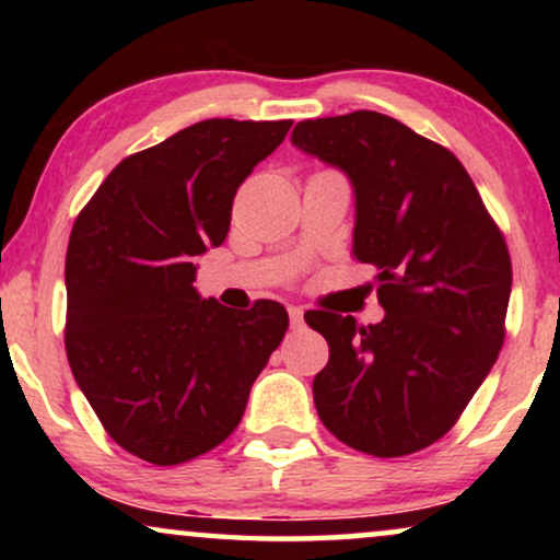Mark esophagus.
Returning a JSON list of instances; mask_svg holds the SVG:
<instances>
[{
  "label": "esophagus",
  "mask_w": 560,
  "mask_h": 560,
  "mask_svg": "<svg viewBox=\"0 0 560 560\" xmlns=\"http://www.w3.org/2000/svg\"><path fill=\"white\" fill-rule=\"evenodd\" d=\"M288 316H290V326H293V328L303 326V308H298V305H290Z\"/></svg>",
  "instance_id": "obj_1"
}]
</instances>
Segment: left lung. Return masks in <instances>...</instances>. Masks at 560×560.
Instances as JSON below:
<instances>
[{
    "label": "left lung",
    "mask_w": 560,
    "mask_h": 560,
    "mask_svg": "<svg viewBox=\"0 0 560 560\" xmlns=\"http://www.w3.org/2000/svg\"><path fill=\"white\" fill-rule=\"evenodd\" d=\"M290 140L347 173L354 257L377 267L380 324L311 311L328 341L318 418L347 446L408 456L451 431L504 341L508 244L454 152L380 112L298 121Z\"/></svg>",
    "instance_id": "left-lung-1"
}]
</instances>
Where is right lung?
Wrapping results in <instances>:
<instances>
[{
    "mask_svg": "<svg viewBox=\"0 0 560 560\" xmlns=\"http://www.w3.org/2000/svg\"><path fill=\"white\" fill-rule=\"evenodd\" d=\"M293 121L203 119L106 175L66 255V354L106 433L175 466L240 425L288 311L198 295L196 257L226 240L236 188Z\"/></svg>",
    "mask_w": 560,
    "mask_h": 560,
    "instance_id": "add662e5",
    "label": "right lung"
}]
</instances>
